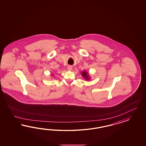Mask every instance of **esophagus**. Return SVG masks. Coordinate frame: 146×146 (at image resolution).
<instances>
[{"label":"esophagus","instance_id":"1","mask_svg":"<svg viewBox=\"0 0 146 146\" xmlns=\"http://www.w3.org/2000/svg\"><path fill=\"white\" fill-rule=\"evenodd\" d=\"M72 69H73V67H72V66L68 65V66H67V70H68V71H72Z\"/></svg>","mask_w":146,"mask_h":146}]
</instances>
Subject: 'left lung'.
I'll return each mask as SVG.
<instances>
[{
  "label": "left lung",
  "mask_w": 146,
  "mask_h": 146,
  "mask_svg": "<svg viewBox=\"0 0 146 146\" xmlns=\"http://www.w3.org/2000/svg\"><path fill=\"white\" fill-rule=\"evenodd\" d=\"M81 74L82 76L86 80H89V77L88 74L87 73V72H86V71H83L82 72H81Z\"/></svg>",
  "instance_id": "obj_1"
}]
</instances>
